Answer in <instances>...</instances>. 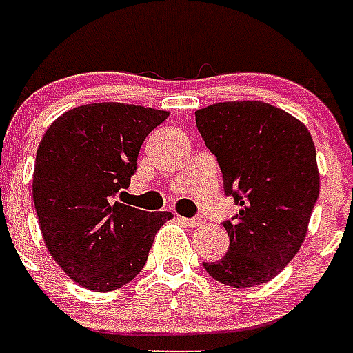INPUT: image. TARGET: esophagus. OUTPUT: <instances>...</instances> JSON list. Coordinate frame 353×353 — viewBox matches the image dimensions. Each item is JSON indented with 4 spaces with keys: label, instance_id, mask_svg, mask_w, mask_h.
Returning <instances> with one entry per match:
<instances>
[{
    "label": "esophagus",
    "instance_id": "1",
    "mask_svg": "<svg viewBox=\"0 0 353 353\" xmlns=\"http://www.w3.org/2000/svg\"><path fill=\"white\" fill-rule=\"evenodd\" d=\"M185 225H190V228H196V225H201L203 224V219H185V216H179Z\"/></svg>",
    "mask_w": 353,
    "mask_h": 353
}]
</instances>
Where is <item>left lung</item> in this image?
<instances>
[{
  "mask_svg": "<svg viewBox=\"0 0 353 353\" xmlns=\"http://www.w3.org/2000/svg\"><path fill=\"white\" fill-rule=\"evenodd\" d=\"M196 125L219 161L224 190L241 209L222 222L230 252L203 263L236 289L278 276L305 241L319 200L316 150L307 128L263 101H224L196 111Z\"/></svg>",
  "mask_w": 353,
  "mask_h": 353,
  "instance_id": "obj_1",
  "label": "left lung"
}]
</instances>
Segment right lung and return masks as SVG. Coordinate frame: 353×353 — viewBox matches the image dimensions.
<instances>
[{"instance_id": "add662e5", "label": "right lung", "mask_w": 353, "mask_h": 353, "mask_svg": "<svg viewBox=\"0 0 353 353\" xmlns=\"http://www.w3.org/2000/svg\"><path fill=\"white\" fill-rule=\"evenodd\" d=\"M166 111L88 103L51 123L37 150L33 201L46 248L70 279L96 292L141 272L172 212L120 203L148 134Z\"/></svg>"}]
</instances>
